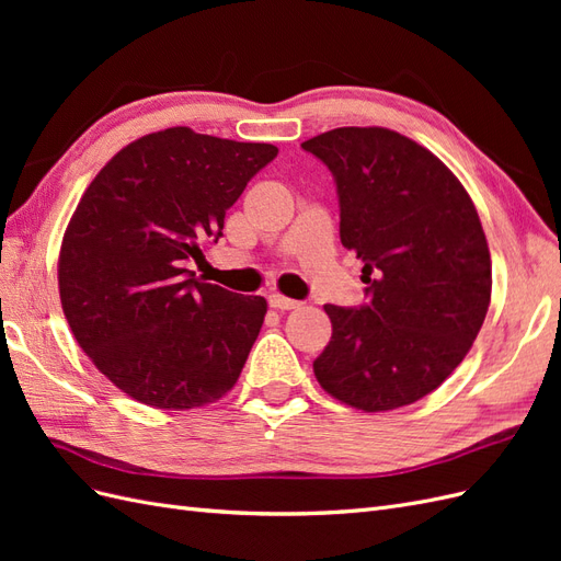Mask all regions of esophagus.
Returning a JSON list of instances; mask_svg holds the SVG:
<instances>
[{
	"mask_svg": "<svg viewBox=\"0 0 561 561\" xmlns=\"http://www.w3.org/2000/svg\"><path fill=\"white\" fill-rule=\"evenodd\" d=\"M268 307L271 309H278V311H293V309L301 307V301L290 299V297H283V295H268Z\"/></svg>",
	"mask_w": 561,
	"mask_h": 561,
	"instance_id": "obj_1",
	"label": "esophagus"
}]
</instances>
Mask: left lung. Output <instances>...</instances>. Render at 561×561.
<instances>
[{
  "mask_svg": "<svg viewBox=\"0 0 561 561\" xmlns=\"http://www.w3.org/2000/svg\"><path fill=\"white\" fill-rule=\"evenodd\" d=\"M330 168L342 245L363 262L367 304L334 307L313 371L336 400L386 412L461 365L491 301V257L463 184L404 135L346 126L301 142Z\"/></svg>",
  "mask_w": 561,
  "mask_h": 561,
  "instance_id": "left-lung-1",
  "label": "left lung"
}]
</instances>
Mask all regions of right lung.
I'll use <instances>...</instances> for the list:
<instances>
[{
	"mask_svg": "<svg viewBox=\"0 0 561 561\" xmlns=\"http://www.w3.org/2000/svg\"><path fill=\"white\" fill-rule=\"evenodd\" d=\"M276 154L175 126L124 147L83 192L60 245V304L77 344L133 400L192 410L239 381L266 299L203 283L186 262L217 243Z\"/></svg>",
	"mask_w": 561,
	"mask_h": 561,
	"instance_id": "1",
	"label": "right lung"
}]
</instances>
